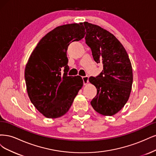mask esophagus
Masks as SVG:
<instances>
[{
  "mask_svg": "<svg viewBox=\"0 0 156 156\" xmlns=\"http://www.w3.org/2000/svg\"><path fill=\"white\" fill-rule=\"evenodd\" d=\"M82 80H83V84L84 85H86L87 83H88V82H89V77L87 76H83L82 77Z\"/></svg>",
  "mask_w": 156,
  "mask_h": 156,
  "instance_id": "esophagus-1",
  "label": "esophagus"
}]
</instances>
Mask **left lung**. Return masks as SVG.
<instances>
[{
    "label": "left lung",
    "mask_w": 156,
    "mask_h": 156,
    "mask_svg": "<svg viewBox=\"0 0 156 156\" xmlns=\"http://www.w3.org/2000/svg\"><path fill=\"white\" fill-rule=\"evenodd\" d=\"M86 29L85 43L91 48L93 59L103 65L98 76H91L89 82L97 89L91 104L104 116L118 113L127 102L132 91V63L123 45L114 35L98 25L83 23Z\"/></svg>",
    "instance_id": "8db88e82"
}]
</instances>
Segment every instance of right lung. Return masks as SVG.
I'll list each match as a JSON object with an SVG mask.
<instances>
[{
    "label": "right lung",
    "instance_id": "add662e5",
    "mask_svg": "<svg viewBox=\"0 0 156 156\" xmlns=\"http://www.w3.org/2000/svg\"><path fill=\"white\" fill-rule=\"evenodd\" d=\"M85 34L82 23L58 27L40 40L28 60L24 70L28 95L45 117L64 115L83 86L81 76H67V51L70 43L81 40Z\"/></svg>",
    "mask_w": 156,
    "mask_h": 156
}]
</instances>
